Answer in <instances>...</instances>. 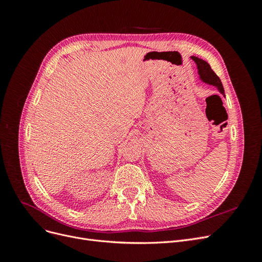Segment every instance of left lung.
<instances>
[{"label": "left lung", "instance_id": "left-lung-1", "mask_svg": "<svg viewBox=\"0 0 262 262\" xmlns=\"http://www.w3.org/2000/svg\"><path fill=\"white\" fill-rule=\"evenodd\" d=\"M191 59L196 63L198 72H199L201 80L207 84H210V85L217 87V90L220 91V93L223 95V96H225L223 85H222L220 77L215 73H214V71L211 69L209 63L205 62L202 59L196 58V57H191Z\"/></svg>", "mask_w": 262, "mask_h": 262}]
</instances>
